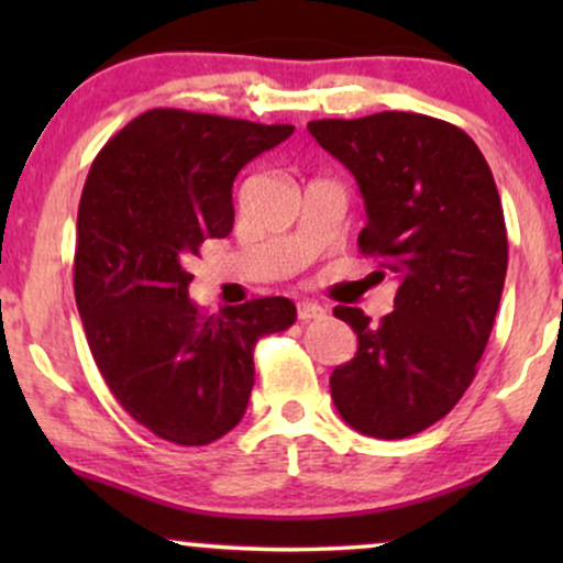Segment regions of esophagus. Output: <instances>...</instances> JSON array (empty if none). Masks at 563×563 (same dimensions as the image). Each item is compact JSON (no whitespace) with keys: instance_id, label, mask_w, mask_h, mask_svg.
<instances>
[{"instance_id":"esophagus-1","label":"esophagus","mask_w":563,"mask_h":563,"mask_svg":"<svg viewBox=\"0 0 563 563\" xmlns=\"http://www.w3.org/2000/svg\"><path fill=\"white\" fill-rule=\"evenodd\" d=\"M296 312H299L301 322L325 318V309H322L318 301H299V303H296Z\"/></svg>"}]
</instances>
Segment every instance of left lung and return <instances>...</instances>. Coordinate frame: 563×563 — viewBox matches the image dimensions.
<instances>
[{"label":"left lung","instance_id":"8db88e82","mask_svg":"<svg viewBox=\"0 0 563 563\" xmlns=\"http://www.w3.org/2000/svg\"><path fill=\"white\" fill-rule=\"evenodd\" d=\"M307 129L357 179L367 211L360 251L399 283L380 322L357 307L333 309L357 333L354 360L331 376L335 410L360 434L412 437L466 394L493 333L508 267L493 172L463 129L423 113Z\"/></svg>","mask_w":563,"mask_h":563}]
</instances>
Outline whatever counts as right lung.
<instances>
[{
  "instance_id": "right-lung-1",
  "label": "right lung",
  "mask_w": 563,
  "mask_h": 563,
  "mask_svg": "<svg viewBox=\"0 0 563 563\" xmlns=\"http://www.w3.org/2000/svg\"><path fill=\"white\" fill-rule=\"evenodd\" d=\"M290 124L156 108L106 142L81 190L74 294L108 389L166 442L200 448L241 423L254 346L296 322L294 301L251 299L203 314L190 262L230 235L232 183Z\"/></svg>"
}]
</instances>
